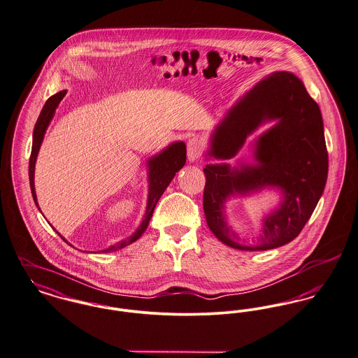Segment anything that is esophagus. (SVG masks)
Masks as SVG:
<instances>
[{
	"mask_svg": "<svg viewBox=\"0 0 358 358\" xmlns=\"http://www.w3.org/2000/svg\"><path fill=\"white\" fill-rule=\"evenodd\" d=\"M203 152V142L199 138H190L188 141V159L189 162L199 161Z\"/></svg>",
	"mask_w": 358,
	"mask_h": 358,
	"instance_id": "34e87169",
	"label": "esophagus"
}]
</instances>
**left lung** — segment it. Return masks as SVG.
<instances>
[{
  "instance_id": "left-lung-1",
  "label": "left lung",
  "mask_w": 358,
  "mask_h": 358,
  "mask_svg": "<svg viewBox=\"0 0 358 358\" xmlns=\"http://www.w3.org/2000/svg\"><path fill=\"white\" fill-rule=\"evenodd\" d=\"M273 126L252 142V162L208 164L204 213L213 235L236 250L264 252L284 246L303 230L327 181L329 155L320 109L303 83L289 71H274L239 97L215 127L207 161L234 158L248 136ZM282 194L277 209L263 220L257 241H241L225 217V203L261 189Z\"/></svg>"
}]
</instances>
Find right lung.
I'll list each match as a JSON object with an SVG mask.
<instances>
[{
  "label": "right lung",
  "instance_id": "1",
  "mask_svg": "<svg viewBox=\"0 0 358 358\" xmlns=\"http://www.w3.org/2000/svg\"><path fill=\"white\" fill-rule=\"evenodd\" d=\"M67 90H62L54 96H51L45 104L43 106L42 112L38 117V122L34 128V135H32V151H31V158H29V185H31V192H32V197L35 204L39 208L38 204V197H36V190H35V165H36V158L39 154V150L42 146L43 139H44V134L47 131V128L50 126L55 110L59 106V103L62 101L64 96H66ZM187 162V146L184 142H174L171 145H169L168 148H164L161 152L152 155L151 158H148V206H146V212L143 215V220L141 223V226L138 227V230L134 232L128 239H123L120 242H117L113 246H109L103 252H116L120 250L123 248H126L128 245H131L132 242L138 241L142 234L146 231L150 219L154 213L155 206L158 203V200L161 199L162 193L168 188L169 184L171 182V180L174 178L176 173L180 169L184 168ZM41 210V208H39ZM58 232V231H57ZM59 234V232H58ZM61 235V234H59ZM62 236V235H61ZM64 242H67L62 236Z\"/></svg>",
  "mask_w": 358,
  "mask_h": 358
}]
</instances>
